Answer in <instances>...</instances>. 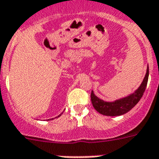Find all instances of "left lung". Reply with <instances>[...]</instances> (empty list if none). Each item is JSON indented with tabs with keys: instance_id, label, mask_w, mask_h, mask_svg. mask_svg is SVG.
I'll return each mask as SVG.
<instances>
[{
	"instance_id": "1",
	"label": "left lung",
	"mask_w": 159,
	"mask_h": 159,
	"mask_svg": "<svg viewBox=\"0 0 159 159\" xmlns=\"http://www.w3.org/2000/svg\"><path fill=\"white\" fill-rule=\"evenodd\" d=\"M148 79V66L147 67L145 76L142 81L141 84L134 93L126 97L121 98L113 102H107L98 98L92 90L91 92V101L95 110L99 113L109 116H116L126 113L130 111L136 105L145 91Z\"/></svg>"
}]
</instances>
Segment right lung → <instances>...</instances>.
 <instances>
[{
  "label": "right lung",
  "instance_id": "obj_1",
  "mask_svg": "<svg viewBox=\"0 0 159 159\" xmlns=\"http://www.w3.org/2000/svg\"><path fill=\"white\" fill-rule=\"evenodd\" d=\"M60 116H61V115H59V116H57V117H59ZM52 119H53V118H52Z\"/></svg>",
  "mask_w": 159,
  "mask_h": 159
}]
</instances>
